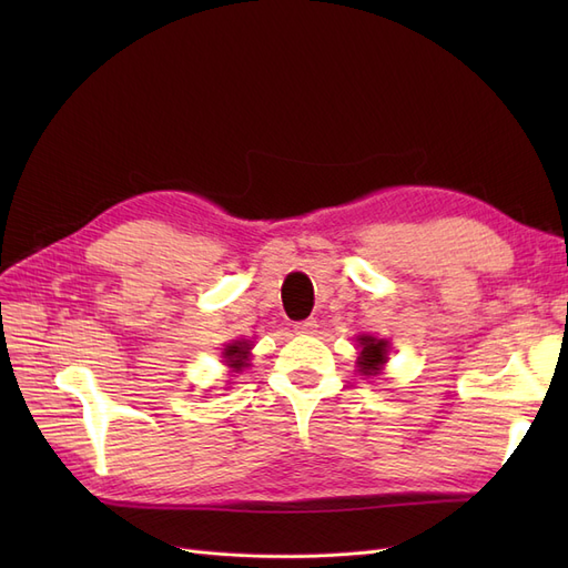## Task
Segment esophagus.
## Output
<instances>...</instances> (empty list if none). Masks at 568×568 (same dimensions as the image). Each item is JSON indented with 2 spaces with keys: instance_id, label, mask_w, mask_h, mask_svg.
Segmentation results:
<instances>
[{
  "instance_id": "34e87169",
  "label": "esophagus",
  "mask_w": 568,
  "mask_h": 568,
  "mask_svg": "<svg viewBox=\"0 0 568 568\" xmlns=\"http://www.w3.org/2000/svg\"><path fill=\"white\" fill-rule=\"evenodd\" d=\"M296 334H315L317 332V320L311 317V320H301L294 324Z\"/></svg>"
}]
</instances>
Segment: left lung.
<instances>
[{"mask_svg":"<svg viewBox=\"0 0 568 568\" xmlns=\"http://www.w3.org/2000/svg\"><path fill=\"white\" fill-rule=\"evenodd\" d=\"M359 341V359H357V365H359V374H365V376H374V374H379V369H382V365L386 363V348H388V341H384V338H374V336H359L357 338Z\"/></svg>","mask_w":568,"mask_h":568,"instance_id":"1","label":"left lung"}]
</instances>
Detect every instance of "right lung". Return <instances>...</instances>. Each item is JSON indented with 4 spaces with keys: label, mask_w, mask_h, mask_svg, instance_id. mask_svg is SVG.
I'll return each instance as SVG.
<instances>
[{
    "label": "right lung",
    "mask_w": 568,
    "mask_h": 568,
    "mask_svg": "<svg viewBox=\"0 0 568 568\" xmlns=\"http://www.w3.org/2000/svg\"><path fill=\"white\" fill-rule=\"evenodd\" d=\"M248 343L244 341H239V343H232V346H227L225 348V357H227V363H232V367L234 369H242V367H246L248 363H246V357H248Z\"/></svg>",
    "instance_id": "right-lung-1"
}]
</instances>
